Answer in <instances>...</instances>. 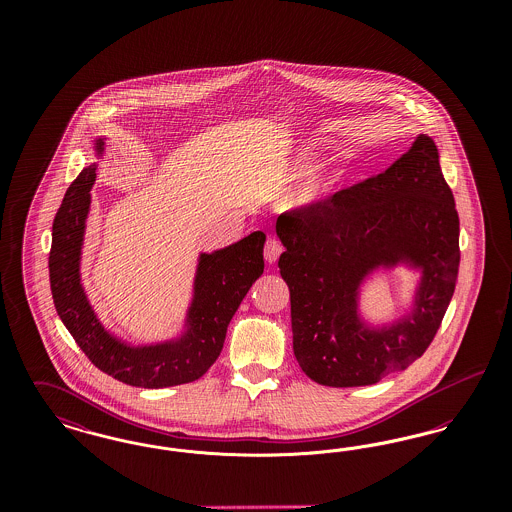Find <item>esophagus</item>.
Instances as JSON below:
<instances>
[{"instance_id": "1", "label": "esophagus", "mask_w": 512, "mask_h": 512, "mask_svg": "<svg viewBox=\"0 0 512 512\" xmlns=\"http://www.w3.org/2000/svg\"><path fill=\"white\" fill-rule=\"evenodd\" d=\"M282 251H284L282 244L278 240L270 238L267 245H265V261H267L268 265H274L278 261V257L282 255Z\"/></svg>"}]
</instances>
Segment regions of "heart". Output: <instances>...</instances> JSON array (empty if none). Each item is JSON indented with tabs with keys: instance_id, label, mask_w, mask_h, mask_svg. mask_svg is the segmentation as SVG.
I'll use <instances>...</instances> for the list:
<instances>
[{
	"instance_id": "1",
	"label": "heart",
	"mask_w": 512,
	"mask_h": 512,
	"mask_svg": "<svg viewBox=\"0 0 512 512\" xmlns=\"http://www.w3.org/2000/svg\"><path fill=\"white\" fill-rule=\"evenodd\" d=\"M315 157V149H305L299 157V167L307 169ZM343 172L336 167H328L322 171L311 172L303 176L292 192L288 194V207L293 211H313L318 205H322L328 197H332L338 190Z\"/></svg>"
}]
</instances>
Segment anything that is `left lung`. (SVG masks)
Wrapping results in <instances>:
<instances>
[{
  "mask_svg": "<svg viewBox=\"0 0 512 512\" xmlns=\"http://www.w3.org/2000/svg\"><path fill=\"white\" fill-rule=\"evenodd\" d=\"M278 267L290 288L293 355L322 386H372L428 349L455 292L459 215L438 146L418 134L390 169L341 190L313 211L282 215ZM419 272L414 299L390 323L360 313L376 271Z\"/></svg>",
  "mask_w": 512,
  "mask_h": 512,
  "instance_id": "8db88e82",
  "label": "left lung"
}]
</instances>
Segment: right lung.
I'll list each match as a JSON object with an SVG mask.
<instances>
[{"mask_svg": "<svg viewBox=\"0 0 512 512\" xmlns=\"http://www.w3.org/2000/svg\"><path fill=\"white\" fill-rule=\"evenodd\" d=\"M105 136L94 140V153H105ZM98 163L84 167L69 186L53 220L49 284L57 315L78 347L101 372L128 386L159 390L194 382L219 359L228 324L245 293L263 274L267 236L251 232L236 244L201 251L195 267L192 301L182 330L169 340L132 343L107 330L80 280V259L90 213V190Z\"/></svg>", "mask_w": 512, "mask_h": 512, "instance_id": "1", "label": "right lung"}]
</instances>
